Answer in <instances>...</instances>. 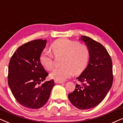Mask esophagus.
Segmentation results:
<instances>
[{"instance_id":"1","label":"esophagus","mask_w":123,"mask_h":123,"mask_svg":"<svg viewBox=\"0 0 123 123\" xmlns=\"http://www.w3.org/2000/svg\"><path fill=\"white\" fill-rule=\"evenodd\" d=\"M55 83H56V84H61V83H64V81H60V80H55Z\"/></svg>"}]
</instances>
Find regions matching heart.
I'll list each match as a JSON object with an SVG mask.
<instances>
[{"label":"heart","mask_w":123,"mask_h":123,"mask_svg":"<svg viewBox=\"0 0 123 123\" xmlns=\"http://www.w3.org/2000/svg\"><path fill=\"white\" fill-rule=\"evenodd\" d=\"M51 48L56 55H64L62 60L63 66L57 68L50 75L51 78L64 81L72 74L78 75L82 72L87 67L89 59V51L86 45L67 39L55 41ZM39 60L41 64L48 71L54 68L53 55L47 49L41 53Z\"/></svg>","instance_id":"heart-1"}]
</instances>
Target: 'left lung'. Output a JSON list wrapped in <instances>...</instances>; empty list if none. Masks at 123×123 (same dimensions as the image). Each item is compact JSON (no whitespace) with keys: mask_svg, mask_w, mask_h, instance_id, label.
I'll return each mask as SVG.
<instances>
[{"mask_svg":"<svg viewBox=\"0 0 123 123\" xmlns=\"http://www.w3.org/2000/svg\"><path fill=\"white\" fill-rule=\"evenodd\" d=\"M80 39L89 51L88 66L77 80L75 89L68 94L69 101L79 110H88L98 105L104 100L112 86V62L105 47L86 36Z\"/></svg>","mask_w":123,"mask_h":123,"instance_id":"obj_1","label":"left lung"}]
</instances>
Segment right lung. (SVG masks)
<instances>
[{"instance_id":"obj_1","label":"right lung","mask_w":123,"mask_h":123,"mask_svg":"<svg viewBox=\"0 0 123 123\" xmlns=\"http://www.w3.org/2000/svg\"><path fill=\"white\" fill-rule=\"evenodd\" d=\"M46 43L43 39L25 43L15 51L9 63L8 86L15 99L25 108L43 107L55 86L54 80L39 86L48 75L39 60Z\"/></svg>"}]
</instances>
